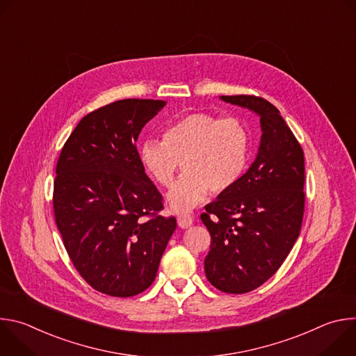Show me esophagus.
Returning a JSON list of instances; mask_svg holds the SVG:
<instances>
[{
    "instance_id": "obj_1",
    "label": "esophagus",
    "mask_w": 356,
    "mask_h": 356,
    "mask_svg": "<svg viewBox=\"0 0 356 356\" xmlns=\"http://www.w3.org/2000/svg\"><path fill=\"white\" fill-rule=\"evenodd\" d=\"M193 221H194V220H193L191 217H187V216H179V217H177V224H179V227L183 228V229L191 227V225H193Z\"/></svg>"
}]
</instances>
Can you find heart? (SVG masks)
<instances>
[{
    "mask_svg": "<svg viewBox=\"0 0 356 356\" xmlns=\"http://www.w3.org/2000/svg\"><path fill=\"white\" fill-rule=\"evenodd\" d=\"M250 152V134L239 118L193 113L170 124L163 140L146 139L139 161L162 187H170L181 165L183 176L168 194L169 206L186 213L204 201L207 193L224 194L243 176Z\"/></svg>",
    "mask_w": 356,
    "mask_h": 356,
    "instance_id": "obj_1",
    "label": "heart"
}]
</instances>
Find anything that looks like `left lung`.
I'll return each mask as SVG.
<instances>
[{
	"mask_svg": "<svg viewBox=\"0 0 356 356\" xmlns=\"http://www.w3.org/2000/svg\"><path fill=\"white\" fill-rule=\"evenodd\" d=\"M261 121L255 161L242 179L206 206L211 235L204 261L209 282L224 293L255 290L282 266L304 214V154L279 110L255 95H221Z\"/></svg>",
	"mask_w": 356,
	"mask_h": 356,
	"instance_id": "8db88e82",
	"label": "left lung"
}]
</instances>
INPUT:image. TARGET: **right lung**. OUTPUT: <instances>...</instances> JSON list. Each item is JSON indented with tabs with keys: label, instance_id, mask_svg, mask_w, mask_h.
Here are the masks:
<instances>
[{
	"label": "right lung",
	"instance_id": "right-lung-1",
	"mask_svg": "<svg viewBox=\"0 0 356 356\" xmlns=\"http://www.w3.org/2000/svg\"><path fill=\"white\" fill-rule=\"evenodd\" d=\"M162 99L127 98L86 115L56 166L54 210L69 257L95 290L131 297L154 283L176 218L158 216L162 195L136 150Z\"/></svg>",
	"mask_w": 356,
	"mask_h": 356
}]
</instances>
